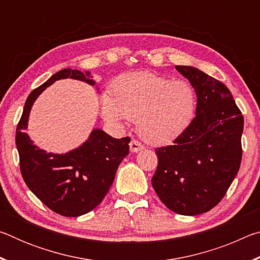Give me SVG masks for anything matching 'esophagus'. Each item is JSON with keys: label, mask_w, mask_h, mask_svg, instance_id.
Instances as JSON below:
<instances>
[{"label": "esophagus", "mask_w": 260, "mask_h": 260, "mask_svg": "<svg viewBox=\"0 0 260 260\" xmlns=\"http://www.w3.org/2000/svg\"><path fill=\"white\" fill-rule=\"evenodd\" d=\"M129 148H131V151L132 152H138V151H141V150H143V149H144L143 144L140 143L139 141H136V140H132L131 141Z\"/></svg>", "instance_id": "1"}]
</instances>
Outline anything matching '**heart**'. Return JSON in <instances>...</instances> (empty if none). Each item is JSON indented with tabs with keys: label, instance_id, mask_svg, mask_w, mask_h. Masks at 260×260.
<instances>
[{
	"label": "heart",
	"instance_id": "heart-1",
	"mask_svg": "<svg viewBox=\"0 0 260 260\" xmlns=\"http://www.w3.org/2000/svg\"><path fill=\"white\" fill-rule=\"evenodd\" d=\"M113 96H101V111L110 122L138 120L148 142H170L187 128L196 110V91L186 80H171L141 71L121 74L113 82Z\"/></svg>",
	"mask_w": 260,
	"mask_h": 260
}]
</instances>
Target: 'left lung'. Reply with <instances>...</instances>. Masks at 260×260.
Returning <instances> with one entry per match:
<instances>
[{"label":"left lung","mask_w":260,"mask_h":260,"mask_svg":"<svg viewBox=\"0 0 260 260\" xmlns=\"http://www.w3.org/2000/svg\"><path fill=\"white\" fill-rule=\"evenodd\" d=\"M175 69L195 88L196 116L172 146L156 149L151 182L171 211L197 215L223 199L239 172L244 120L223 83L195 68Z\"/></svg>","instance_id":"1"}]
</instances>
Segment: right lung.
I'll return each mask as SVG.
<instances>
[{
    "instance_id": "1",
    "label": "right lung",
    "mask_w": 260,
    "mask_h": 260,
    "mask_svg": "<svg viewBox=\"0 0 260 260\" xmlns=\"http://www.w3.org/2000/svg\"><path fill=\"white\" fill-rule=\"evenodd\" d=\"M77 79L89 85V72L65 69L28 95L16 129V146L23 179L30 191L54 212L78 217L95 209L107 195L121 160L128 155L131 138L114 139L102 129H94L89 138L64 155L46 152L33 144L27 121L34 101L48 86L60 79Z\"/></svg>"
}]
</instances>
